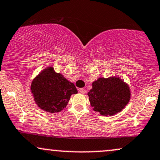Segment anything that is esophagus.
<instances>
[{
  "instance_id": "esophagus-1",
  "label": "esophagus",
  "mask_w": 160,
  "mask_h": 160,
  "mask_svg": "<svg viewBox=\"0 0 160 160\" xmlns=\"http://www.w3.org/2000/svg\"><path fill=\"white\" fill-rule=\"evenodd\" d=\"M79 91H80V92L81 94H85L86 93V89H84V88H80V89H79Z\"/></svg>"
}]
</instances>
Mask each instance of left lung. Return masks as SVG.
I'll list each match as a JSON object with an SVG mask.
<instances>
[{
  "mask_svg": "<svg viewBox=\"0 0 160 160\" xmlns=\"http://www.w3.org/2000/svg\"><path fill=\"white\" fill-rule=\"evenodd\" d=\"M129 86L118 77L101 78L92 82L88 92L90 104L101 115H114L126 107L130 99Z\"/></svg>",
  "mask_w": 160,
  "mask_h": 160,
  "instance_id": "obj_1",
  "label": "left lung"
}]
</instances>
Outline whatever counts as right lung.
I'll use <instances>...</instances> for the list:
<instances>
[{"label":"right lung","mask_w":160,"mask_h":160,"mask_svg":"<svg viewBox=\"0 0 160 160\" xmlns=\"http://www.w3.org/2000/svg\"><path fill=\"white\" fill-rule=\"evenodd\" d=\"M30 90L38 107L51 113L62 110L71 95L78 93L74 84L56 73L53 67L44 69L33 79Z\"/></svg>","instance_id":"add662e5"}]
</instances>
